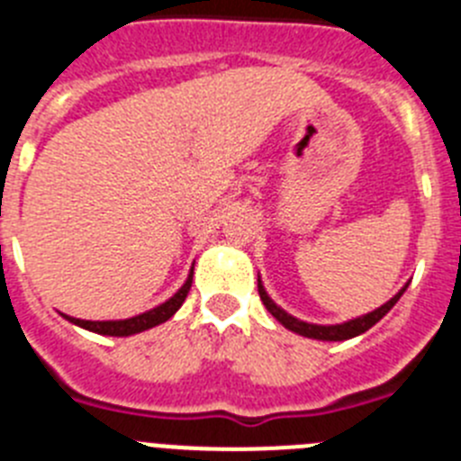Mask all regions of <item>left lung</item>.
Here are the masks:
<instances>
[{"instance_id": "obj_1", "label": "left lung", "mask_w": 461, "mask_h": 461, "mask_svg": "<svg viewBox=\"0 0 461 461\" xmlns=\"http://www.w3.org/2000/svg\"><path fill=\"white\" fill-rule=\"evenodd\" d=\"M406 287H403V290H406ZM258 290H259V299H262V303L267 306V311H269V313L278 320L280 325L287 327L290 331H297V334L308 336V339H318V341H346V339H352V336L364 334V331L371 330V327H374L375 322L383 318V315L390 313V308L394 306V303L399 302V297L403 294V290L397 292V294H394L390 302L383 303L380 308H375V311H371V313L362 315V318H355V320H350V322H343V325H308V322H302V320L292 318V315H287L283 308L276 306V303L269 299V294L264 292L262 280L259 278H258Z\"/></svg>"}]
</instances>
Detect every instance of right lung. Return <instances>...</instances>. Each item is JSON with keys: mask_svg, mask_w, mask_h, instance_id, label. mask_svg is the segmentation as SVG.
<instances>
[{"mask_svg": "<svg viewBox=\"0 0 461 461\" xmlns=\"http://www.w3.org/2000/svg\"><path fill=\"white\" fill-rule=\"evenodd\" d=\"M190 287H192V271H190V276H187L185 285L176 292L169 302H164L162 306L153 308V311H148V313H141V315H136V318H127V320H106V322H92V320H78V318H69V315H67V320H69V322H74V325L83 327V330L97 331V334H104V336L139 334V331H146V330H150V327L167 322V320H169L171 315H174L176 311L183 306V302H185Z\"/></svg>", "mask_w": 461, "mask_h": 461, "instance_id": "add662e5", "label": "right lung"}]
</instances>
